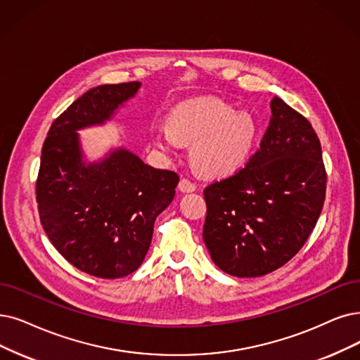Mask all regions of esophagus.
<instances>
[{
	"label": "esophagus",
	"instance_id": "obj_1",
	"mask_svg": "<svg viewBox=\"0 0 360 360\" xmlns=\"http://www.w3.org/2000/svg\"><path fill=\"white\" fill-rule=\"evenodd\" d=\"M179 189L180 192L183 193H191V192H195L196 191V184L193 181H191L189 179H181L180 183H179Z\"/></svg>",
	"mask_w": 360,
	"mask_h": 360
}]
</instances>
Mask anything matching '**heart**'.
Returning <instances> with one entry per match:
<instances>
[{
    "label": "heart",
    "mask_w": 360,
    "mask_h": 360,
    "mask_svg": "<svg viewBox=\"0 0 360 360\" xmlns=\"http://www.w3.org/2000/svg\"><path fill=\"white\" fill-rule=\"evenodd\" d=\"M257 136L250 113L217 98L188 100L171 110L168 127H150L152 143L164 153H174L180 143L191 145L195 169L210 179L233 176L245 165Z\"/></svg>",
    "instance_id": "b5f03b06"
}]
</instances>
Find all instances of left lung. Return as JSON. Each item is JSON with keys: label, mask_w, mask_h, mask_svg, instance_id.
I'll use <instances>...</instances> for the list:
<instances>
[{"label": "left lung", "mask_w": 360, "mask_h": 360, "mask_svg": "<svg viewBox=\"0 0 360 360\" xmlns=\"http://www.w3.org/2000/svg\"><path fill=\"white\" fill-rule=\"evenodd\" d=\"M245 168L204 191L202 238L215 266L238 278L282 267L303 248L321 215L326 171L321 141L282 98Z\"/></svg>", "instance_id": "left-lung-1"}]
</instances>
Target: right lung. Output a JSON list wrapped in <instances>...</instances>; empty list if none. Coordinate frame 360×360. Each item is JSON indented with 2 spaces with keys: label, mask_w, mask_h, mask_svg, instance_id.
<instances>
[{
  "label": "right lung",
  "mask_w": 360,
  "mask_h": 360,
  "mask_svg": "<svg viewBox=\"0 0 360 360\" xmlns=\"http://www.w3.org/2000/svg\"><path fill=\"white\" fill-rule=\"evenodd\" d=\"M140 82L98 85L72 103L41 150L37 202L53 247L89 275L117 279L140 267L153 224L176 195L179 176L156 169L124 148L85 164L82 128L102 125L136 96Z\"/></svg>",
  "instance_id": "add662e5"
}]
</instances>
